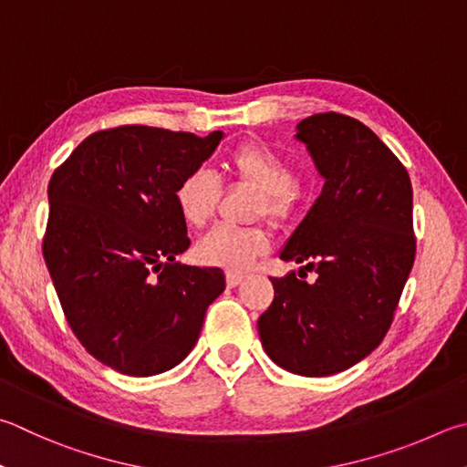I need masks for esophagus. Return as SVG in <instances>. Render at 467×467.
<instances>
[{
	"label": "esophagus",
	"instance_id": "1",
	"mask_svg": "<svg viewBox=\"0 0 467 467\" xmlns=\"http://www.w3.org/2000/svg\"><path fill=\"white\" fill-rule=\"evenodd\" d=\"M241 282H243L241 274H233V271H228V274H226V285L228 287H236Z\"/></svg>",
	"mask_w": 467,
	"mask_h": 467
}]
</instances>
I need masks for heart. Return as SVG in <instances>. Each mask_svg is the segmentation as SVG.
<instances>
[{"mask_svg": "<svg viewBox=\"0 0 467 467\" xmlns=\"http://www.w3.org/2000/svg\"><path fill=\"white\" fill-rule=\"evenodd\" d=\"M226 175L257 192L253 218L265 216L275 226L296 220L302 193L296 185V171L290 161L259 140H244L233 147L223 159ZM223 196L220 183L206 171H192L177 183L173 200L180 216L190 228L202 231L216 216ZM269 251L265 226L231 228L218 226L198 243L196 255L202 263L226 271H244Z\"/></svg>", "mask_w": 467, "mask_h": 467, "instance_id": "1", "label": "heart"}]
</instances>
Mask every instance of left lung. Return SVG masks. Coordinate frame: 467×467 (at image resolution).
<instances>
[{
    "instance_id": "8db88e82",
    "label": "left lung",
    "mask_w": 467,
    "mask_h": 467,
    "mask_svg": "<svg viewBox=\"0 0 467 467\" xmlns=\"http://www.w3.org/2000/svg\"><path fill=\"white\" fill-rule=\"evenodd\" d=\"M296 137L325 188L279 257L318 277H271L274 302L257 327L277 366L320 378L355 366L392 327L417 255L412 185L400 159L351 116H308Z\"/></svg>"
}]
</instances>
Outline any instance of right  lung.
<instances>
[{"label":"right lung","instance_id":"right-lung-1","mask_svg":"<svg viewBox=\"0 0 467 467\" xmlns=\"http://www.w3.org/2000/svg\"><path fill=\"white\" fill-rule=\"evenodd\" d=\"M220 139L116 126L89 134L50 177L42 255L58 302L86 351L120 374L177 366L224 290L220 267L175 263L190 247L175 188Z\"/></svg>","mask_w":467,"mask_h":467}]
</instances>
